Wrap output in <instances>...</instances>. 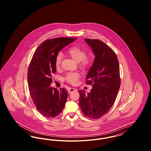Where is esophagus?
Here are the masks:
<instances>
[{
    "label": "esophagus",
    "mask_w": 151,
    "mask_h": 151,
    "mask_svg": "<svg viewBox=\"0 0 151 151\" xmlns=\"http://www.w3.org/2000/svg\"><path fill=\"white\" fill-rule=\"evenodd\" d=\"M76 89L75 88H69L68 89V93H71V92L75 91H76Z\"/></svg>",
    "instance_id": "esophagus-1"
}]
</instances>
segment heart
<instances>
[{
  "label": "heart",
  "instance_id": "heart-1",
  "mask_svg": "<svg viewBox=\"0 0 151 151\" xmlns=\"http://www.w3.org/2000/svg\"><path fill=\"white\" fill-rule=\"evenodd\" d=\"M67 54L76 62H79V65L82 68H86L91 65V59L86 57V51L83 49L79 46H72L67 51ZM62 59V54L61 53L58 54L55 59V64L57 67H58L61 63ZM80 77L79 72H68L65 76V81L67 82L75 84Z\"/></svg>",
  "mask_w": 151,
  "mask_h": 151
}]
</instances>
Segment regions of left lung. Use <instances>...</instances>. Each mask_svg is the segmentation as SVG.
I'll return each instance as SVG.
<instances>
[{
    "instance_id": "8db88e82",
    "label": "left lung",
    "mask_w": 151,
    "mask_h": 151,
    "mask_svg": "<svg viewBox=\"0 0 151 151\" xmlns=\"http://www.w3.org/2000/svg\"><path fill=\"white\" fill-rule=\"evenodd\" d=\"M95 55L86 75V84H92L90 93L79 90V106L87 117L99 119L115 102L121 85L119 65L114 51L99 40L84 39Z\"/></svg>"
}]
</instances>
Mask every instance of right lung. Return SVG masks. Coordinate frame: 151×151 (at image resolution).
I'll return each instance as SVG.
<instances>
[{
  "mask_svg": "<svg viewBox=\"0 0 151 151\" xmlns=\"http://www.w3.org/2000/svg\"><path fill=\"white\" fill-rule=\"evenodd\" d=\"M76 38H56L47 40L37 49L28 70V82L31 98L38 111L46 118L59 115L67 101L65 88L50 87L52 74L57 71L55 59L58 52Z\"/></svg>",
  "mask_w": 151,
  "mask_h": 151,
  "instance_id": "add662e5",
  "label": "right lung"
}]
</instances>
